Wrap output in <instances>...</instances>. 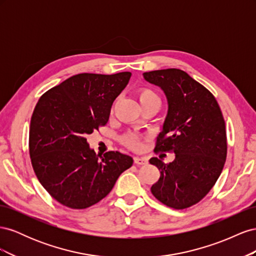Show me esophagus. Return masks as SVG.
Segmentation results:
<instances>
[{
	"instance_id": "obj_1",
	"label": "esophagus",
	"mask_w": 256,
	"mask_h": 256,
	"mask_svg": "<svg viewBox=\"0 0 256 256\" xmlns=\"http://www.w3.org/2000/svg\"><path fill=\"white\" fill-rule=\"evenodd\" d=\"M134 164L138 166H143L147 164V159L144 157H134Z\"/></svg>"
}]
</instances>
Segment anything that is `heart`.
<instances>
[{
	"instance_id": "1",
	"label": "heart",
	"mask_w": 256,
	"mask_h": 256,
	"mask_svg": "<svg viewBox=\"0 0 256 256\" xmlns=\"http://www.w3.org/2000/svg\"><path fill=\"white\" fill-rule=\"evenodd\" d=\"M138 102H140L142 109H144V108H147V106H156L159 109L161 100H160L159 95L154 90L148 88H140L138 92ZM114 106H115V104L112 106V111L114 110ZM122 143L127 145L128 147H130V148H134V150H138L141 147L140 138H138V136L134 134H126L122 138Z\"/></svg>"
}]
</instances>
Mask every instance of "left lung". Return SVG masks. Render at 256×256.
Instances as JSON below:
<instances>
[{
	"mask_svg": "<svg viewBox=\"0 0 256 256\" xmlns=\"http://www.w3.org/2000/svg\"><path fill=\"white\" fill-rule=\"evenodd\" d=\"M166 94L168 114L154 152H173L166 164L152 157L160 171L150 191L162 204L184 209L198 203L214 187L226 159V122L214 95L180 69L143 74Z\"/></svg>",
	"mask_w": 256,
	"mask_h": 256,
	"instance_id": "1",
	"label": "left lung"
}]
</instances>
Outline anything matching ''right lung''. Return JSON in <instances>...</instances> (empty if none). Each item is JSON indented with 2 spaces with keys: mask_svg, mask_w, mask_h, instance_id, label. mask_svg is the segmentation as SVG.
<instances>
[{
  "mask_svg": "<svg viewBox=\"0 0 256 256\" xmlns=\"http://www.w3.org/2000/svg\"><path fill=\"white\" fill-rule=\"evenodd\" d=\"M131 72L79 74L40 98L30 126V157L49 194L62 205L84 209L109 194L134 164L120 152L97 154L86 136L109 120L113 102Z\"/></svg>",
  "mask_w": 256,
  "mask_h": 256,
  "instance_id": "right-lung-1",
  "label": "right lung"
}]
</instances>
